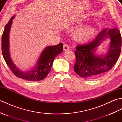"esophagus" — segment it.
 <instances>
[{
	"label": "esophagus",
	"instance_id": "obj_1",
	"mask_svg": "<svg viewBox=\"0 0 122 122\" xmlns=\"http://www.w3.org/2000/svg\"><path fill=\"white\" fill-rule=\"evenodd\" d=\"M69 50V46L66 44H64L63 45V50L64 51H67Z\"/></svg>",
	"mask_w": 122,
	"mask_h": 122
}]
</instances>
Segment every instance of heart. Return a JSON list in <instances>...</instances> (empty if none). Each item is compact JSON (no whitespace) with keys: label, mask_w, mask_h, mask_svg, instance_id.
I'll return each instance as SVG.
<instances>
[{"label":"heart","mask_w":122,"mask_h":122,"mask_svg":"<svg viewBox=\"0 0 122 122\" xmlns=\"http://www.w3.org/2000/svg\"><path fill=\"white\" fill-rule=\"evenodd\" d=\"M96 28L94 25H87L77 29L74 35V38L78 42H85L91 38L95 31Z\"/></svg>","instance_id":"1"}]
</instances>
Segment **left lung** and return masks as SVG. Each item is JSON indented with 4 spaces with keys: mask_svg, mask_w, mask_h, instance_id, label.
Here are the masks:
<instances>
[{
    "mask_svg": "<svg viewBox=\"0 0 122 122\" xmlns=\"http://www.w3.org/2000/svg\"><path fill=\"white\" fill-rule=\"evenodd\" d=\"M109 37L110 46L105 55L95 53L97 48L104 38ZM122 38L117 28L101 31L92 42L76 47V62L74 71L82 77L95 78L107 72L117 62L121 51Z\"/></svg>",
    "mask_w": 122,
    "mask_h": 122,
    "instance_id": "obj_1",
    "label": "left lung"
}]
</instances>
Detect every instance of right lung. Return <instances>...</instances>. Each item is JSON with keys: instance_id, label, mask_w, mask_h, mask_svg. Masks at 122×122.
Listing matches in <instances>:
<instances>
[{"instance_id": "obj_1", "label": "right lung", "mask_w": 122, "mask_h": 122, "mask_svg": "<svg viewBox=\"0 0 122 122\" xmlns=\"http://www.w3.org/2000/svg\"><path fill=\"white\" fill-rule=\"evenodd\" d=\"M15 15L10 18L5 27L1 38V50L4 58L12 72L18 77L28 81H37L44 79L50 72L54 59L63 51V44L48 46L41 52L36 65L28 71H22L16 66L9 52V33Z\"/></svg>"}]
</instances>
